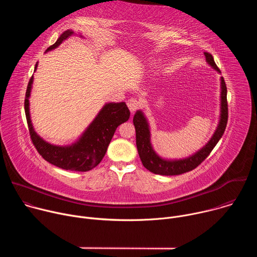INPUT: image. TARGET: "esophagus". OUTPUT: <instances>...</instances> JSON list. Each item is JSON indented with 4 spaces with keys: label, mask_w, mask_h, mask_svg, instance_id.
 Wrapping results in <instances>:
<instances>
[{
    "label": "esophagus",
    "mask_w": 257,
    "mask_h": 257,
    "mask_svg": "<svg viewBox=\"0 0 257 257\" xmlns=\"http://www.w3.org/2000/svg\"><path fill=\"white\" fill-rule=\"evenodd\" d=\"M127 105L131 112H135L136 109H138V107H139V101L136 98L131 97L130 99L127 100Z\"/></svg>",
    "instance_id": "obj_1"
}]
</instances>
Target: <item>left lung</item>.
Returning <instances> with one entry per match:
<instances>
[{
  "label": "left lung",
  "mask_w": 257,
  "mask_h": 257,
  "mask_svg": "<svg viewBox=\"0 0 257 257\" xmlns=\"http://www.w3.org/2000/svg\"><path fill=\"white\" fill-rule=\"evenodd\" d=\"M204 56L206 58L207 63L213 67L216 71L221 72L214 63V60L211 54L204 52ZM221 100H222V107H221V120L219 124L212 136V138L208 141V143L197 152L192 157L185 159V160H179V161H166L161 159L153 150V146L151 144V134L149 124L146 122L143 114L138 111L133 118V123L135 126L136 131V145L137 151L142 162L144 168L148 169L154 174L164 175V176H175L184 174L189 171L194 170L198 167L211 153L218 140L223 136L227 123H228V100H227V86L224 78H221Z\"/></svg>",
  "instance_id": "obj_1"
}]
</instances>
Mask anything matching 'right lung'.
Segmentation results:
<instances>
[{
	"mask_svg": "<svg viewBox=\"0 0 257 257\" xmlns=\"http://www.w3.org/2000/svg\"><path fill=\"white\" fill-rule=\"evenodd\" d=\"M73 32L70 30L65 31L47 51L57 48ZM36 66L38 65H35L34 71L36 70ZM32 81L33 76H31L27 85L24 109L30 139L38 153L50 164L64 170L86 172L96 167L104 157L117 127L128 121L130 117V111L126 103H106L76 143L70 146H56L43 140L35 133L31 125L28 98Z\"/></svg>",
	"mask_w": 257,
	"mask_h": 257,
	"instance_id": "1",
	"label": "right lung"
}]
</instances>
